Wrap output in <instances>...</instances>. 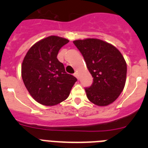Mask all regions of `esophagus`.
Returning <instances> with one entry per match:
<instances>
[{"label": "esophagus", "instance_id": "34e87169", "mask_svg": "<svg viewBox=\"0 0 148 148\" xmlns=\"http://www.w3.org/2000/svg\"><path fill=\"white\" fill-rule=\"evenodd\" d=\"M74 75H75V76L76 77V78H78V79H79V76H78V73H74Z\"/></svg>", "mask_w": 148, "mask_h": 148}]
</instances>
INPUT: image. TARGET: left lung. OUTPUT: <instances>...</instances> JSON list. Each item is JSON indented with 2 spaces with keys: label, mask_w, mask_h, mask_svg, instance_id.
<instances>
[{
  "label": "left lung",
  "mask_w": 148,
  "mask_h": 148,
  "mask_svg": "<svg viewBox=\"0 0 148 148\" xmlns=\"http://www.w3.org/2000/svg\"><path fill=\"white\" fill-rule=\"evenodd\" d=\"M73 44L83 56L93 82L86 87L87 99L98 106H107L117 99L125 87L127 64L114 46L97 38L75 40Z\"/></svg>",
  "instance_id": "1"
}]
</instances>
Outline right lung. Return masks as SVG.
Here are the masks:
<instances>
[{"instance_id": "right-lung-1", "label": "right lung", "mask_w": 148, "mask_h": 148, "mask_svg": "<svg viewBox=\"0 0 148 148\" xmlns=\"http://www.w3.org/2000/svg\"><path fill=\"white\" fill-rule=\"evenodd\" d=\"M68 42L51 35L35 43L23 58L22 79L31 96L40 104L54 106L64 101L77 81L57 58L58 51Z\"/></svg>"}]
</instances>
